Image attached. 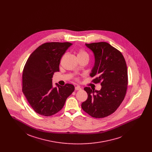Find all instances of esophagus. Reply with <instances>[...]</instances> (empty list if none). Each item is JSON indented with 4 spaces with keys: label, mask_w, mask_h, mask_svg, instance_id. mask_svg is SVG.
<instances>
[{
    "label": "esophagus",
    "mask_w": 152,
    "mask_h": 152,
    "mask_svg": "<svg viewBox=\"0 0 152 152\" xmlns=\"http://www.w3.org/2000/svg\"><path fill=\"white\" fill-rule=\"evenodd\" d=\"M75 89L76 90V91H80V90H81L82 89H81V88L80 87H75Z\"/></svg>",
    "instance_id": "34e87169"
}]
</instances>
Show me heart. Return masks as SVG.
Wrapping results in <instances>:
<instances>
[{"instance_id":"b5f03b06","label":"heart","mask_w":152,"mask_h":152,"mask_svg":"<svg viewBox=\"0 0 152 152\" xmlns=\"http://www.w3.org/2000/svg\"><path fill=\"white\" fill-rule=\"evenodd\" d=\"M86 57L88 58V54L87 52L83 50H80L77 53V58L78 57Z\"/></svg>"}]
</instances>
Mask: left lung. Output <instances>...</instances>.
Masks as SVG:
<instances>
[{
  "label": "left lung",
  "mask_w": 152,
  "mask_h": 152,
  "mask_svg": "<svg viewBox=\"0 0 152 152\" xmlns=\"http://www.w3.org/2000/svg\"><path fill=\"white\" fill-rule=\"evenodd\" d=\"M94 56L90 73L95 83H101L99 91L85 87L88 98L83 109L94 118H101L113 113L123 101L127 90L128 71L122 53L106 42L86 44Z\"/></svg>",
  "instance_id": "1"
}]
</instances>
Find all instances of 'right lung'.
<instances>
[{
	"instance_id": "1",
	"label": "right lung",
	"mask_w": 152,
	"mask_h": 152,
	"mask_svg": "<svg viewBox=\"0 0 152 152\" xmlns=\"http://www.w3.org/2000/svg\"><path fill=\"white\" fill-rule=\"evenodd\" d=\"M72 44L51 42L43 44L30 56L24 65L22 91L34 110L49 116L60 111L66 98L74 91V86L57 83L53 87L52 78L59 71L61 57Z\"/></svg>"
}]
</instances>
